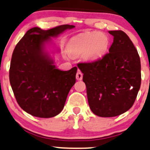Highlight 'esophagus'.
I'll return each instance as SVG.
<instances>
[{
	"mask_svg": "<svg viewBox=\"0 0 150 150\" xmlns=\"http://www.w3.org/2000/svg\"><path fill=\"white\" fill-rule=\"evenodd\" d=\"M76 79L78 80H81L83 79V73L80 72V70H78V72L76 74Z\"/></svg>",
	"mask_w": 150,
	"mask_h": 150,
	"instance_id": "esophagus-1",
	"label": "esophagus"
}]
</instances>
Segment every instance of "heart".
Instances as JSON below:
<instances>
[{
	"label": "heart",
	"instance_id": "b5f03b06",
	"mask_svg": "<svg viewBox=\"0 0 150 150\" xmlns=\"http://www.w3.org/2000/svg\"><path fill=\"white\" fill-rule=\"evenodd\" d=\"M110 37L105 33L90 32L72 38L67 45V50L72 55L82 54L86 62H95L108 52Z\"/></svg>",
	"mask_w": 150,
	"mask_h": 150
}]
</instances>
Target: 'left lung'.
I'll return each mask as SVG.
<instances>
[{
    "instance_id": "obj_1",
    "label": "left lung",
    "mask_w": 150,
    "mask_h": 150,
    "mask_svg": "<svg viewBox=\"0 0 150 150\" xmlns=\"http://www.w3.org/2000/svg\"><path fill=\"white\" fill-rule=\"evenodd\" d=\"M108 32L114 37L109 52L95 62L78 64L90 110L103 117L130 109L141 85L140 58L132 42L123 31Z\"/></svg>"
}]
</instances>
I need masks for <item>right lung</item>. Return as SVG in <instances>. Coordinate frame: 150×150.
<instances>
[{
	"label": "right lung",
	"mask_w": 150,
	"mask_h": 150,
	"mask_svg": "<svg viewBox=\"0 0 150 150\" xmlns=\"http://www.w3.org/2000/svg\"><path fill=\"white\" fill-rule=\"evenodd\" d=\"M73 28L70 25L47 30L33 28L15 47L10 66V83L20 107L33 116L49 118L58 115L75 83L77 67L67 71L59 70L45 50L51 38Z\"/></svg>",
	"instance_id": "obj_1"
}]
</instances>
